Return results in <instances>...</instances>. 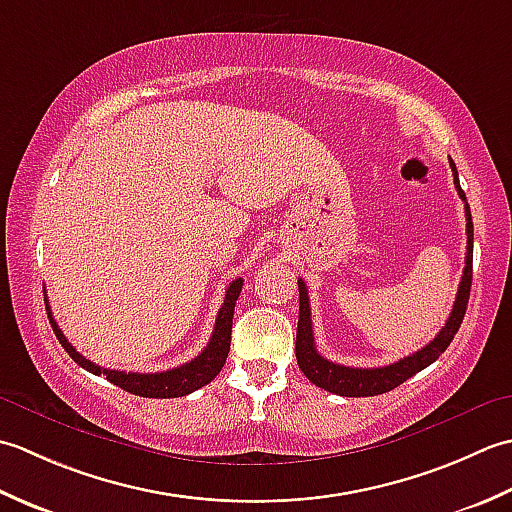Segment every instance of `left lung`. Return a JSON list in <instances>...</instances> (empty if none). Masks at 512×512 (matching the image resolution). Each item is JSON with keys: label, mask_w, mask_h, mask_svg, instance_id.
I'll use <instances>...</instances> for the list:
<instances>
[{"label": "left lung", "mask_w": 512, "mask_h": 512, "mask_svg": "<svg viewBox=\"0 0 512 512\" xmlns=\"http://www.w3.org/2000/svg\"><path fill=\"white\" fill-rule=\"evenodd\" d=\"M453 170V181L455 190L464 201V212H466V267L462 274L460 289H457V298L451 316H448L446 325L437 336L415 351L413 356H406L398 362L387 364V367L378 369H353L344 367V364L329 362L322 358L316 342H314V329H311V309H309V296L305 280H298V294H300V314H298V333H296V360L300 371L307 375V378L316 384V387L325 389L329 393L344 395V398H369V395H380L387 393L395 387H400L411 375L420 373L422 369L429 367L437 358L446 351L448 344L453 342L457 329H460L468 296H471V280H473V218H471V207L466 203V194L460 187V179H457V168L453 159H448Z\"/></svg>", "instance_id": "obj_1"}]
</instances>
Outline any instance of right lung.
Instances as JSON below:
<instances>
[{"label":"right lung","mask_w":512,"mask_h":512,"mask_svg":"<svg viewBox=\"0 0 512 512\" xmlns=\"http://www.w3.org/2000/svg\"><path fill=\"white\" fill-rule=\"evenodd\" d=\"M241 289H243V278H236L229 283V287L225 291L223 307H221V311H218L216 325H214L210 342H207V347L198 353L194 360L185 362L176 369L161 371V373H128V371L101 369L99 364L83 358L81 353L66 340L64 331L59 329L55 318H52L48 302H46V311H48L50 327H52V331H55V336L61 342V347L68 351V356L75 360L79 367H83L95 375L103 373L112 384H117V387H121L128 393L141 395V398H183V395L201 389V387H205V384H210L216 375L221 373L223 364L227 360V353H229V342H232V318H234L236 300H238V296H241Z\"/></svg>","instance_id":"add662e5"}]
</instances>
